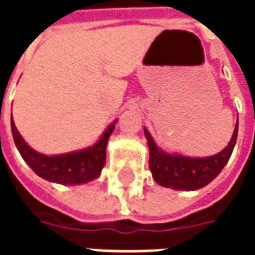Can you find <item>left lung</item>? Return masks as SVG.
<instances>
[{
    "mask_svg": "<svg viewBox=\"0 0 255 255\" xmlns=\"http://www.w3.org/2000/svg\"><path fill=\"white\" fill-rule=\"evenodd\" d=\"M238 128L239 122L236 120L230 143L220 153L209 157H188L179 153H166L157 146L147 128H144V136L147 139L150 151L149 166L155 183L162 187L182 191H194L208 186L230 160L238 138Z\"/></svg>",
    "mask_w": 255,
    "mask_h": 255,
    "instance_id": "1",
    "label": "left lung"
}]
</instances>
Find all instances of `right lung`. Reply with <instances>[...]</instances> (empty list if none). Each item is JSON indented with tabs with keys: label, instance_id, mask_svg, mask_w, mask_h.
Returning a JSON list of instances; mask_svg holds the SVG:
<instances>
[{
	"label": "right lung",
	"instance_id": "right-lung-1",
	"mask_svg": "<svg viewBox=\"0 0 255 255\" xmlns=\"http://www.w3.org/2000/svg\"><path fill=\"white\" fill-rule=\"evenodd\" d=\"M117 120L108 126L101 138L93 146L83 150H76L65 154L46 155L38 153L25 142L14 126L13 119H10L12 135L16 147L38 176L47 182L64 184V186H76L93 182L101 175V171L106 161V146L115 129Z\"/></svg>",
	"mask_w": 255,
	"mask_h": 255
}]
</instances>
